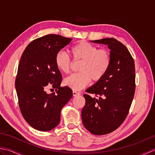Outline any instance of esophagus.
<instances>
[{"label": "esophagus", "mask_w": 155, "mask_h": 155, "mask_svg": "<svg viewBox=\"0 0 155 155\" xmlns=\"http://www.w3.org/2000/svg\"><path fill=\"white\" fill-rule=\"evenodd\" d=\"M72 94H73L74 97H77V96H78V95H80L81 93H79V92L73 91H72Z\"/></svg>", "instance_id": "34e87169"}]
</instances>
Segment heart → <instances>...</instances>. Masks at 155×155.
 <instances>
[{"label": "heart", "mask_w": 155, "mask_h": 155, "mask_svg": "<svg viewBox=\"0 0 155 155\" xmlns=\"http://www.w3.org/2000/svg\"><path fill=\"white\" fill-rule=\"evenodd\" d=\"M74 60H82L81 72L74 73L65 78L64 84L74 91H80L93 81L101 80L108 71L111 64L110 51L106 48L98 49L87 41H81L71 48ZM55 64L61 72L68 74L71 71V59L63 51L55 55Z\"/></svg>", "instance_id": "b5f03b06"}]
</instances>
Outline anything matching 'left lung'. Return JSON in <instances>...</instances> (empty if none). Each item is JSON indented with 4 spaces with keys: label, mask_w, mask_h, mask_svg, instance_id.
<instances>
[{
    "label": "left lung",
    "mask_w": 155,
    "mask_h": 155,
    "mask_svg": "<svg viewBox=\"0 0 155 155\" xmlns=\"http://www.w3.org/2000/svg\"><path fill=\"white\" fill-rule=\"evenodd\" d=\"M91 42L108 45L111 64L106 75L83 95L86 104L82 110V120L90 133L103 135L116 130L126 119L135 92V66L127 48L117 39Z\"/></svg>",
    "instance_id": "obj_1"
}]
</instances>
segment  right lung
<instances>
[{
    "label": "right lung",
    "instance_id": "1",
    "mask_svg": "<svg viewBox=\"0 0 155 155\" xmlns=\"http://www.w3.org/2000/svg\"><path fill=\"white\" fill-rule=\"evenodd\" d=\"M72 40L58 35H45L28 44L21 56L15 80L20 110L38 130L57 127L61 109L72 97L70 88L60 87L62 78L54 62L56 54ZM48 87L56 93L48 94Z\"/></svg>",
    "mask_w": 155,
    "mask_h": 155
}]
</instances>
